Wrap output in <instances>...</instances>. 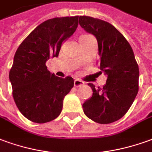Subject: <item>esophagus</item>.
Here are the masks:
<instances>
[{
    "label": "esophagus",
    "instance_id": "esophagus-1",
    "mask_svg": "<svg viewBox=\"0 0 152 152\" xmlns=\"http://www.w3.org/2000/svg\"><path fill=\"white\" fill-rule=\"evenodd\" d=\"M84 82L83 81H81L79 79H76L74 80V86L75 87H79L81 86H83Z\"/></svg>",
    "mask_w": 152,
    "mask_h": 152
}]
</instances>
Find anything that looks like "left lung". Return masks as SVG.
<instances>
[{
  "label": "left lung",
  "instance_id": "obj_1",
  "mask_svg": "<svg viewBox=\"0 0 152 152\" xmlns=\"http://www.w3.org/2000/svg\"><path fill=\"white\" fill-rule=\"evenodd\" d=\"M79 24L98 42L99 68L107 76L103 88L93 91L82 104L84 113L101 124L113 123L128 112L138 92L139 69L130 44L109 22L90 16H80Z\"/></svg>",
  "mask_w": 152,
  "mask_h": 152
}]
</instances>
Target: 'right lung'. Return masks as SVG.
<instances>
[{"label": "right lung", "instance_id": "obj_1", "mask_svg": "<svg viewBox=\"0 0 152 152\" xmlns=\"http://www.w3.org/2000/svg\"><path fill=\"white\" fill-rule=\"evenodd\" d=\"M79 16L57 17L37 26L15 52L9 79L14 100L28 120L44 124L61 113L63 99L74 86L71 76L51 74L46 61L58 58L61 44L76 31Z\"/></svg>", "mask_w": 152, "mask_h": 152}]
</instances>
